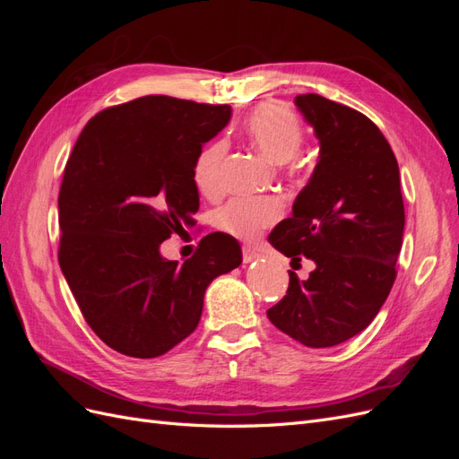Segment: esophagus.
Masks as SVG:
<instances>
[{
    "instance_id": "esophagus-1",
    "label": "esophagus",
    "mask_w": 459,
    "mask_h": 459,
    "mask_svg": "<svg viewBox=\"0 0 459 459\" xmlns=\"http://www.w3.org/2000/svg\"><path fill=\"white\" fill-rule=\"evenodd\" d=\"M258 256H260V255L256 253V248H253V247H243V262H245V264L256 260Z\"/></svg>"
}]
</instances>
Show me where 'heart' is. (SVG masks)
Returning <instances> with one entry per match:
<instances>
[{"label": "heart", "mask_w": 459, "mask_h": 459, "mask_svg": "<svg viewBox=\"0 0 459 459\" xmlns=\"http://www.w3.org/2000/svg\"><path fill=\"white\" fill-rule=\"evenodd\" d=\"M245 132L253 145L272 162L293 160L304 143V128L289 108L277 103L256 107L245 120ZM228 145L214 142L206 145L193 166V182L201 193H216L221 186V164ZM281 216V204L273 199H233L216 212V226L238 239L251 241Z\"/></svg>", "instance_id": "obj_1"}]
</instances>
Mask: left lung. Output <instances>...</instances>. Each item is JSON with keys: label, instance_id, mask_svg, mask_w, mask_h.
<instances>
[{"label": "left lung", "instance_id": "8db88e82", "mask_svg": "<svg viewBox=\"0 0 459 459\" xmlns=\"http://www.w3.org/2000/svg\"><path fill=\"white\" fill-rule=\"evenodd\" d=\"M295 103L319 140V159L293 216L268 241L316 268L304 281L289 272L287 295L266 314L289 337L327 349L364 331L391 293L404 201L394 152L366 115L317 93Z\"/></svg>", "mask_w": 459, "mask_h": 459}]
</instances>
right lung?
<instances>
[{
    "mask_svg": "<svg viewBox=\"0 0 459 459\" xmlns=\"http://www.w3.org/2000/svg\"><path fill=\"white\" fill-rule=\"evenodd\" d=\"M230 118V105L140 97L90 118L66 160L59 266L88 325L120 354L174 349L195 331L206 287L241 264L239 243L220 231L182 266L159 251L195 224L193 166Z\"/></svg>",
    "mask_w": 459,
    "mask_h": 459,
    "instance_id": "right-lung-1",
    "label": "right lung"
}]
</instances>
